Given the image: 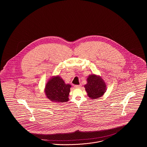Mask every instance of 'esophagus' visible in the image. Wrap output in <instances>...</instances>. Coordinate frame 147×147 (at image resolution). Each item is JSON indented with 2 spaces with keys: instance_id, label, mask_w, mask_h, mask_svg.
Returning <instances> with one entry per match:
<instances>
[{
  "instance_id": "34e87169",
  "label": "esophagus",
  "mask_w": 147,
  "mask_h": 147,
  "mask_svg": "<svg viewBox=\"0 0 147 147\" xmlns=\"http://www.w3.org/2000/svg\"><path fill=\"white\" fill-rule=\"evenodd\" d=\"M80 86H81L80 85H76L74 86V87H75L76 88H80Z\"/></svg>"
}]
</instances>
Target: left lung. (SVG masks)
I'll use <instances>...</instances> for the list:
<instances>
[{
  "label": "left lung",
  "mask_w": 147,
  "mask_h": 147,
  "mask_svg": "<svg viewBox=\"0 0 147 147\" xmlns=\"http://www.w3.org/2000/svg\"><path fill=\"white\" fill-rule=\"evenodd\" d=\"M87 95L91 99H97L103 96L107 90L104 79L95 74L89 75L87 83L84 85Z\"/></svg>",
  "instance_id": "obj_1"
}]
</instances>
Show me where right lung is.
I'll list each match as a JSON object with an SVG mask.
<instances>
[{
  "label": "right lung",
  "instance_id": "1",
  "mask_svg": "<svg viewBox=\"0 0 147 147\" xmlns=\"http://www.w3.org/2000/svg\"><path fill=\"white\" fill-rule=\"evenodd\" d=\"M71 85L65 84L59 76L51 77L47 81L45 88V93L50 101L56 103H62L69 100Z\"/></svg>",
  "mask_w": 147,
  "mask_h": 147
}]
</instances>
